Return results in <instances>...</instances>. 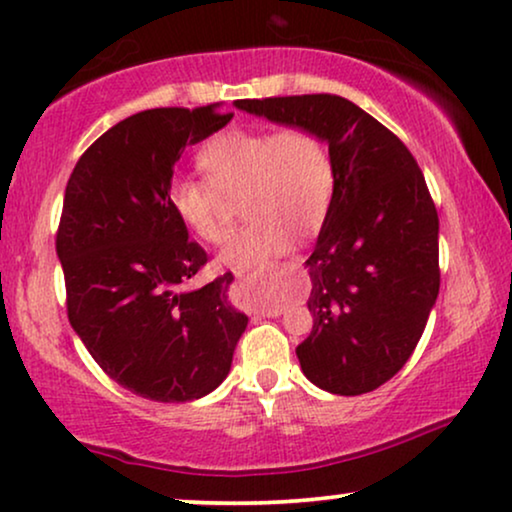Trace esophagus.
I'll return each instance as SVG.
<instances>
[{"label":"esophagus","instance_id":"esophagus-1","mask_svg":"<svg viewBox=\"0 0 512 512\" xmlns=\"http://www.w3.org/2000/svg\"><path fill=\"white\" fill-rule=\"evenodd\" d=\"M243 281H245V278H243ZM267 316H281V309H269Z\"/></svg>","mask_w":512,"mask_h":512}]
</instances>
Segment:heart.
Returning <instances> with one entry per match:
<instances>
[{
  "instance_id": "1",
  "label": "heart",
  "mask_w": 512,
  "mask_h": 512,
  "mask_svg": "<svg viewBox=\"0 0 512 512\" xmlns=\"http://www.w3.org/2000/svg\"><path fill=\"white\" fill-rule=\"evenodd\" d=\"M206 177L177 175L168 203L203 243L220 245L231 231L229 199H241L248 224L227 243L220 262L231 269L260 264L325 220L335 194L332 149L306 126L243 128L217 133L196 154Z\"/></svg>"
}]
</instances>
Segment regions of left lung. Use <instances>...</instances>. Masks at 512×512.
<instances>
[{
  "label": "left lung",
  "instance_id": "1",
  "mask_svg": "<svg viewBox=\"0 0 512 512\" xmlns=\"http://www.w3.org/2000/svg\"><path fill=\"white\" fill-rule=\"evenodd\" d=\"M236 107L313 128L332 149L335 194L306 260L313 327L297 358L323 391L370 393L410 360L438 299V210L424 173L398 135L342 95Z\"/></svg>",
  "mask_w": 512,
  "mask_h": 512
}]
</instances>
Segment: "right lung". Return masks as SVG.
I'll return each instance as SVG.
<instances>
[{"label": "right lung", "instance_id": "obj_1", "mask_svg": "<svg viewBox=\"0 0 512 512\" xmlns=\"http://www.w3.org/2000/svg\"><path fill=\"white\" fill-rule=\"evenodd\" d=\"M234 112L156 107L102 133L65 187L56 252L67 318L107 377L156 403H187L229 374L248 316L234 276L185 290L208 264L168 203L175 161Z\"/></svg>", "mask_w": 512, "mask_h": 512}]
</instances>
